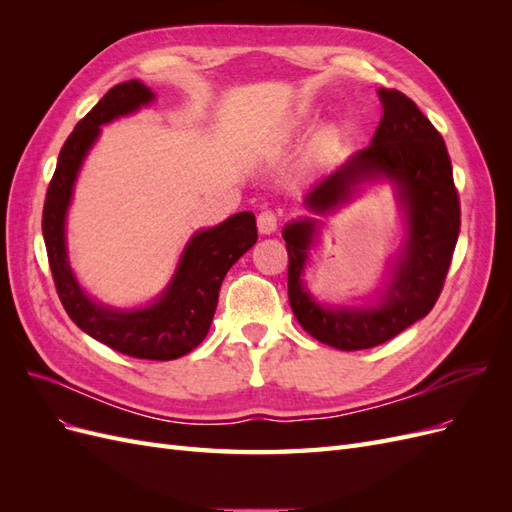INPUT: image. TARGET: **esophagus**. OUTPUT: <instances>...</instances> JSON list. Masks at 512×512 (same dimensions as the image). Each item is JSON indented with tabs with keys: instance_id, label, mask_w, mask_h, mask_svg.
I'll return each mask as SVG.
<instances>
[{
	"instance_id": "34e87169",
	"label": "esophagus",
	"mask_w": 512,
	"mask_h": 512,
	"mask_svg": "<svg viewBox=\"0 0 512 512\" xmlns=\"http://www.w3.org/2000/svg\"><path fill=\"white\" fill-rule=\"evenodd\" d=\"M258 230L262 235H271V232L277 230V213L275 211H260L258 213Z\"/></svg>"
}]
</instances>
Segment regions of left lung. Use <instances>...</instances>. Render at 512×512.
<instances>
[{"mask_svg": "<svg viewBox=\"0 0 512 512\" xmlns=\"http://www.w3.org/2000/svg\"><path fill=\"white\" fill-rule=\"evenodd\" d=\"M384 115L365 149L305 196L314 213H327L346 200L356 183L386 177L397 183L408 213V239L393 280L374 307H322L303 288L301 275L314 239V222L284 228L288 252V301L301 327L337 350H365L389 342L436 305L461 226L459 194L442 134L406 94L378 89Z\"/></svg>", "mask_w": 512, "mask_h": 512, "instance_id": "left-lung-1", "label": "left lung"}]
</instances>
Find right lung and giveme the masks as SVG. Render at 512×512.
I'll return each instance as SVG.
<instances>
[{
    "instance_id": "add662e5",
    "label": "right lung",
    "mask_w": 512,
    "mask_h": 512,
    "mask_svg": "<svg viewBox=\"0 0 512 512\" xmlns=\"http://www.w3.org/2000/svg\"><path fill=\"white\" fill-rule=\"evenodd\" d=\"M151 89L138 81H123L76 123L59 151L57 168L42 209V235L57 297L76 327L121 354L147 361H173L192 352L209 333L218 307L224 275L258 239L250 211L235 213L220 226L200 230L181 256L173 282L162 297L145 307L119 312L85 297L76 284L66 256L64 220L72 185L102 123L134 113L151 102Z\"/></svg>"
}]
</instances>
